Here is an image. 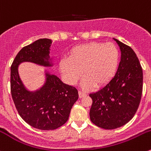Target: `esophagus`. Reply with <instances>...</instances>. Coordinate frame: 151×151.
I'll list each match as a JSON object with an SVG mask.
<instances>
[{
	"label": "esophagus",
	"instance_id": "34e87169",
	"mask_svg": "<svg viewBox=\"0 0 151 151\" xmlns=\"http://www.w3.org/2000/svg\"><path fill=\"white\" fill-rule=\"evenodd\" d=\"M86 95V94L85 93V92H81V91H78V96L80 98H83V97H85Z\"/></svg>",
	"mask_w": 151,
	"mask_h": 151
}]
</instances>
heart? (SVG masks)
Segmentation results:
<instances>
[{"instance_id":"1","label":"heart","mask_w":151,"mask_h":151,"mask_svg":"<svg viewBox=\"0 0 151 151\" xmlns=\"http://www.w3.org/2000/svg\"><path fill=\"white\" fill-rule=\"evenodd\" d=\"M119 52L113 43L91 42L74 47L68 59L59 62V70L67 81L73 84L81 76L85 89L101 87L111 80L117 71Z\"/></svg>"}]
</instances>
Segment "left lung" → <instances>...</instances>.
<instances>
[{
    "label": "left lung",
    "instance_id": "obj_1",
    "mask_svg": "<svg viewBox=\"0 0 151 151\" xmlns=\"http://www.w3.org/2000/svg\"><path fill=\"white\" fill-rule=\"evenodd\" d=\"M121 50L114 77L101 89L89 94L92 104L89 117L104 129H114L129 122L138 109L142 93V68L133 49L114 39Z\"/></svg>",
    "mask_w": 151,
    "mask_h": 151
}]
</instances>
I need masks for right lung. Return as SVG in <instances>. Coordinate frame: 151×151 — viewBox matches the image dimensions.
<instances>
[{
	"label": "right lung",
	"instance_id": "add662e5",
	"mask_svg": "<svg viewBox=\"0 0 151 151\" xmlns=\"http://www.w3.org/2000/svg\"><path fill=\"white\" fill-rule=\"evenodd\" d=\"M52 40L40 39L23 47L11 66V93L14 106L25 122L40 130H54L63 126L78 98L74 86L64 83L56 76L46 73V82L37 92L26 90L18 74V65L31 62L51 66L49 62Z\"/></svg>",
	"mask_w": 151,
	"mask_h": 151
}]
</instances>
